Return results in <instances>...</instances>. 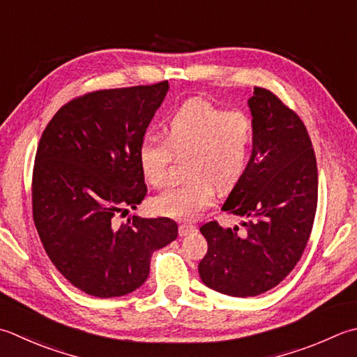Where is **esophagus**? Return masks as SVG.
I'll list each match as a JSON object with an SVG mask.
<instances>
[{
    "mask_svg": "<svg viewBox=\"0 0 357 357\" xmlns=\"http://www.w3.org/2000/svg\"><path fill=\"white\" fill-rule=\"evenodd\" d=\"M192 232H195V226H192V225H181L179 226V236H187L188 234H192Z\"/></svg>",
    "mask_w": 357,
    "mask_h": 357,
    "instance_id": "34e87169",
    "label": "esophagus"
}]
</instances>
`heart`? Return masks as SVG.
Instances as JSON below:
<instances>
[{
  "mask_svg": "<svg viewBox=\"0 0 357 357\" xmlns=\"http://www.w3.org/2000/svg\"><path fill=\"white\" fill-rule=\"evenodd\" d=\"M162 137L149 136L139 145V167L146 183L164 185L173 156L185 155V172L192 178L159 193L151 207L167 218L195 220L212 204L215 185L232 187L246 172L254 128L246 114L190 100L167 117Z\"/></svg>",
  "mask_w": 357,
  "mask_h": 357,
  "instance_id": "obj_1",
  "label": "heart"
}]
</instances>
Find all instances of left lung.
Masks as SVG:
<instances>
[{
	"instance_id": "obj_1",
	"label": "left lung",
	"mask_w": 357,
	"mask_h": 357,
	"mask_svg": "<svg viewBox=\"0 0 357 357\" xmlns=\"http://www.w3.org/2000/svg\"><path fill=\"white\" fill-rule=\"evenodd\" d=\"M252 155L221 211L243 229L211 221L199 230L208 249L199 277L230 297H255L294 269L310 240L317 208V162L303 122L275 94L254 88Z\"/></svg>"
}]
</instances>
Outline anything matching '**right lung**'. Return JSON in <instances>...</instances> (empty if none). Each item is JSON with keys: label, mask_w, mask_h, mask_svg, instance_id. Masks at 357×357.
Returning <instances> with one entry per match:
<instances>
[{"label": "right lung", "mask_w": 357, "mask_h": 357, "mask_svg": "<svg viewBox=\"0 0 357 357\" xmlns=\"http://www.w3.org/2000/svg\"><path fill=\"white\" fill-rule=\"evenodd\" d=\"M169 88L160 82L85 94L61 107L41 135L32 178L35 227L54 266L89 296L141 288L153 252L178 236V225L165 216L116 222L145 198L137 151Z\"/></svg>", "instance_id": "1"}]
</instances>
